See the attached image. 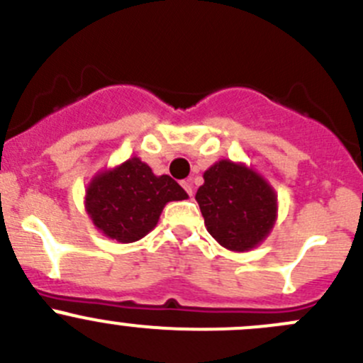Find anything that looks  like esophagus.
<instances>
[{"label": "esophagus", "mask_w": 363, "mask_h": 363, "mask_svg": "<svg viewBox=\"0 0 363 363\" xmlns=\"http://www.w3.org/2000/svg\"><path fill=\"white\" fill-rule=\"evenodd\" d=\"M182 188L188 193L189 196H193V182L191 181H182Z\"/></svg>", "instance_id": "34e87169"}]
</instances>
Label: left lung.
Listing matches in <instances>:
<instances>
[{
    "label": "left lung",
    "instance_id": "obj_1",
    "mask_svg": "<svg viewBox=\"0 0 363 363\" xmlns=\"http://www.w3.org/2000/svg\"><path fill=\"white\" fill-rule=\"evenodd\" d=\"M207 232L235 252L255 250L272 232L277 195L262 174L244 163L216 161L196 191Z\"/></svg>",
    "mask_w": 363,
    "mask_h": 363
}]
</instances>
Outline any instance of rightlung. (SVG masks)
<instances>
[{"instance_id": "add662e5", "label": "right lung", "mask_w": 363, "mask_h": 363, "mask_svg": "<svg viewBox=\"0 0 363 363\" xmlns=\"http://www.w3.org/2000/svg\"><path fill=\"white\" fill-rule=\"evenodd\" d=\"M188 193L170 177L156 175L140 158L100 170L86 188V212L96 230L117 242H137L156 225L168 202Z\"/></svg>"}]
</instances>
